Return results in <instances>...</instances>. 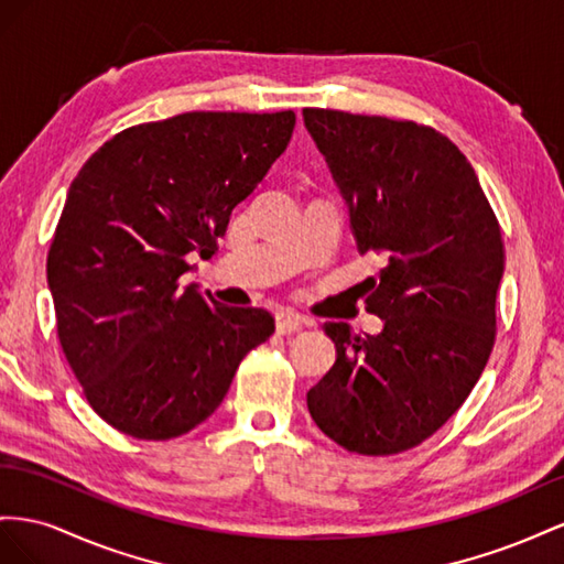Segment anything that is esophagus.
<instances>
[{"label":"esophagus","mask_w":564,"mask_h":564,"mask_svg":"<svg viewBox=\"0 0 564 564\" xmlns=\"http://www.w3.org/2000/svg\"><path fill=\"white\" fill-rule=\"evenodd\" d=\"M310 321L304 318L300 312H295V310H291V307H285V310H279L276 312V328H279V333H295V330H300L302 326H307Z\"/></svg>","instance_id":"esophagus-1"}]
</instances>
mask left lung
Returning a JSON list of instances; mask_svg holds the SVG:
<instances>
[{
	"label": "left lung",
	"instance_id": "1",
	"mask_svg": "<svg viewBox=\"0 0 564 564\" xmlns=\"http://www.w3.org/2000/svg\"><path fill=\"white\" fill-rule=\"evenodd\" d=\"M302 116L349 205L359 252L384 262L366 297L382 333L326 324L337 357L307 406L351 454L409 452L463 406L489 361L501 227L468 158L442 132L330 108Z\"/></svg>",
	"mask_w": 564,
	"mask_h": 564
}]
</instances>
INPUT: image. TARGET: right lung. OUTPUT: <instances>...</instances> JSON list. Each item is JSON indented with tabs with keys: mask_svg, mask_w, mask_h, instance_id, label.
Returning <instances> with one entry per match:
<instances>
[{
	"mask_svg": "<svg viewBox=\"0 0 564 564\" xmlns=\"http://www.w3.org/2000/svg\"><path fill=\"white\" fill-rule=\"evenodd\" d=\"M295 112L193 110L127 127L70 184L46 254L56 330L89 406L137 440L182 437L227 397L273 316L182 285L293 137Z\"/></svg>",
	"mask_w": 564,
	"mask_h": 564,
	"instance_id": "right-lung-1",
	"label": "right lung"
}]
</instances>
